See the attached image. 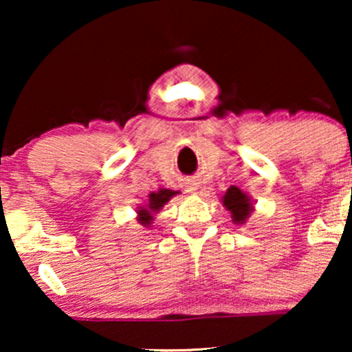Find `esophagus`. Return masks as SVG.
Segmentation results:
<instances>
[{
    "mask_svg": "<svg viewBox=\"0 0 352 352\" xmlns=\"http://www.w3.org/2000/svg\"><path fill=\"white\" fill-rule=\"evenodd\" d=\"M195 190H197L195 185H190V187H188V192H195Z\"/></svg>",
    "mask_w": 352,
    "mask_h": 352,
    "instance_id": "1",
    "label": "esophagus"
}]
</instances>
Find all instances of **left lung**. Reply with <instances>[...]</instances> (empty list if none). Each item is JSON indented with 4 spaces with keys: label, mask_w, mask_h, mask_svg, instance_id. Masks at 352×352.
<instances>
[{
    "label": "left lung",
    "mask_w": 352,
    "mask_h": 352,
    "mask_svg": "<svg viewBox=\"0 0 352 352\" xmlns=\"http://www.w3.org/2000/svg\"><path fill=\"white\" fill-rule=\"evenodd\" d=\"M221 201H223V207L232 213V220L236 225H243L250 213L253 212V204L250 197L235 185L227 190V193L221 197Z\"/></svg>",
    "instance_id": "1"
}]
</instances>
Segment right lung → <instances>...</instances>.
<instances>
[{"label":"right lung","instance_id":"1","mask_svg":"<svg viewBox=\"0 0 352 352\" xmlns=\"http://www.w3.org/2000/svg\"><path fill=\"white\" fill-rule=\"evenodd\" d=\"M173 195H177V192H172V190L168 188H160L159 192H152L151 195H148V204L145 205V207H140L137 210V215H139L137 220H139V223L144 225V227H148V225L152 223L153 215H155L157 212H160V208H162Z\"/></svg>","mask_w":352,"mask_h":352}]
</instances>
